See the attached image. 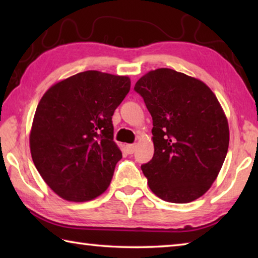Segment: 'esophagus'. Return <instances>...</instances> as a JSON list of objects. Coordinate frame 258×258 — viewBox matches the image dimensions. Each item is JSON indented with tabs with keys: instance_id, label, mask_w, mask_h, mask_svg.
Listing matches in <instances>:
<instances>
[{
	"instance_id": "34e87169",
	"label": "esophagus",
	"mask_w": 258,
	"mask_h": 258,
	"mask_svg": "<svg viewBox=\"0 0 258 258\" xmlns=\"http://www.w3.org/2000/svg\"><path fill=\"white\" fill-rule=\"evenodd\" d=\"M135 148H137V146L135 145H126V151H127V154L132 155L135 151Z\"/></svg>"
}]
</instances>
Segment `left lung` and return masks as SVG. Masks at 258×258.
<instances>
[{
    "label": "left lung",
    "instance_id": "left-lung-1",
    "mask_svg": "<svg viewBox=\"0 0 258 258\" xmlns=\"http://www.w3.org/2000/svg\"><path fill=\"white\" fill-rule=\"evenodd\" d=\"M134 90L152 117L154 157L141 166L160 199L186 204L204 196L220 173L230 131L213 91L198 78L169 68L150 71Z\"/></svg>",
    "mask_w": 258,
    "mask_h": 258
}]
</instances>
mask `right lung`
<instances>
[{
	"instance_id": "1",
	"label": "right lung",
	"mask_w": 258,
	"mask_h": 258,
	"mask_svg": "<svg viewBox=\"0 0 258 258\" xmlns=\"http://www.w3.org/2000/svg\"><path fill=\"white\" fill-rule=\"evenodd\" d=\"M130 87L127 76L87 71L56 82L43 94L29 148L35 167L60 198L89 202L108 189L121 159L111 117Z\"/></svg>"
}]
</instances>
